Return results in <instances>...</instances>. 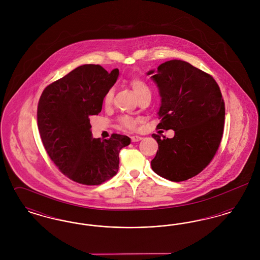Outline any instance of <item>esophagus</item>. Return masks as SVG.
<instances>
[{
    "label": "esophagus",
    "mask_w": 260,
    "mask_h": 260,
    "mask_svg": "<svg viewBox=\"0 0 260 260\" xmlns=\"http://www.w3.org/2000/svg\"><path fill=\"white\" fill-rule=\"evenodd\" d=\"M142 139V137L139 136H132V141L133 142H138V141H140Z\"/></svg>",
    "instance_id": "1"
}]
</instances>
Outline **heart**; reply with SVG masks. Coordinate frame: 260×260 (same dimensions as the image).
<instances>
[{"label": "heart", "instance_id": "obj_1", "mask_svg": "<svg viewBox=\"0 0 260 260\" xmlns=\"http://www.w3.org/2000/svg\"><path fill=\"white\" fill-rule=\"evenodd\" d=\"M131 86L133 87V89L137 96H139L140 94L145 93V92H150L148 86L142 80H140L138 78H135L131 81ZM112 99H113V90L109 89L104 95V104L109 105L111 103ZM121 124L128 129H135L136 126V121L131 117H123L121 119Z\"/></svg>", "mask_w": 260, "mask_h": 260}]
</instances>
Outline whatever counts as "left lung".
Returning a JSON list of instances; mask_svg holds the SVG:
<instances>
[{"label":"left lung","instance_id":"1","mask_svg":"<svg viewBox=\"0 0 260 260\" xmlns=\"http://www.w3.org/2000/svg\"><path fill=\"white\" fill-rule=\"evenodd\" d=\"M147 75L161 96L157 127L174 131L173 138L152 135L159 144L152 170L171 181H184L210 164L220 144L225 118L220 89L210 75L183 60L161 63Z\"/></svg>","mask_w":260,"mask_h":260}]
</instances>
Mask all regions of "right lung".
I'll return each instance as SVG.
<instances>
[{
	"label": "right lung",
	"mask_w": 260,
	"mask_h": 260,
	"mask_svg": "<svg viewBox=\"0 0 260 260\" xmlns=\"http://www.w3.org/2000/svg\"><path fill=\"white\" fill-rule=\"evenodd\" d=\"M119 70L108 73L100 65L85 64L46 87L38 104L39 133L51 161L78 183L99 185L119 170L120 150L128 136L113 134L93 138L89 116L101 111L105 93Z\"/></svg>",
	"instance_id": "right-lung-1"
}]
</instances>
